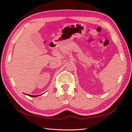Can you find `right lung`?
<instances>
[{
	"mask_svg": "<svg viewBox=\"0 0 132 132\" xmlns=\"http://www.w3.org/2000/svg\"><path fill=\"white\" fill-rule=\"evenodd\" d=\"M25 95H28V94H25ZM29 97H38L40 95H28Z\"/></svg>",
	"mask_w": 132,
	"mask_h": 132,
	"instance_id": "1",
	"label": "right lung"
}]
</instances>
